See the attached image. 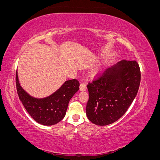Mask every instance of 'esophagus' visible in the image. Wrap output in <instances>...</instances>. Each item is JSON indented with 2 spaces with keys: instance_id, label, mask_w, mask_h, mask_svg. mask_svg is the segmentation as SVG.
<instances>
[{
  "instance_id": "1",
  "label": "esophagus",
  "mask_w": 160,
  "mask_h": 160,
  "mask_svg": "<svg viewBox=\"0 0 160 160\" xmlns=\"http://www.w3.org/2000/svg\"><path fill=\"white\" fill-rule=\"evenodd\" d=\"M87 86H86V84L85 83H81L80 85V91H85L87 90Z\"/></svg>"
}]
</instances>
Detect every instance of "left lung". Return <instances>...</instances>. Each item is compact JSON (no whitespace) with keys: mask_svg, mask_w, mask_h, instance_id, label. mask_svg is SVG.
I'll use <instances>...</instances> for the list:
<instances>
[{"mask_svg":"<svg viewBox=\"0 0 160 160\" xmlns=\"http://www.w3.org/2000/svg\"><path fill=\"white\" fill-rule=\"evenodd\" d=\"M141 73L135 61L122 60L87 85L86 115L97 125H108L126 112L139 89Z\"/></svg>","mask_w":160,"mask_h":160,"instance_id":"1","label":"left lung"}]
</instances>
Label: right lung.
Returning a JSON list of instances; mask_svg holds the SVG:
<instances>
[{
  "mask_svg": "<svg viewBox=\"0 0 160 160\" xmlns=\"http://www.w3.org/2000/svg\"><path fill=\"white\" fill-rule=\"evenodd\" d=\"M16 85L19 99L31 118L38 123L53 125L64 118L70 99L79 89L77 79L67 80L51 95L37 98L28 94L19 83L16 72Z\"/></svg>",
  "mask_w": 160,
  "mask_h": 160,
  "instance_id": "right-lung-1",
  "label": "right lung"
}]
</instances>
